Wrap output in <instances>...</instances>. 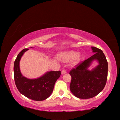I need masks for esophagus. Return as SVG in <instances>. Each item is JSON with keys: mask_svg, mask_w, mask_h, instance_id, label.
Returning a JSON list of instances; mask_svg holds the SVG:
<instances>
[{"mask_svg": "<svg viewBox=\"0 0 120 120\" xmlns=\"http://www.w3.org/2000/svg\"><path fill=\"white\" fill-rule=\"evenodd\" d=\"M67 72V71L65 70V69H64V70H63L62 71H61V74L62 75H64V74H66V73Z\"/></svg>", "mask_w": 120, "mask_h": 120, "instance_id": "esophagus-1", "label": "esophagus"}]
</instances>
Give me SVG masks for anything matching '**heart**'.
I'll return each instance as SVG.
<instances>
[{
	"label": "heart",
	"instance_id": "1",
	"mask_svg": "<svg viewBox=\"0 0 120 120\" xmlns=\"http://www.w3.org/2000/svg\"><path fill=\"white\" fill-rule=\"evenodd\" d=\"M60 59L64 62H69L73 59V64H78L81 59L79 53L75 51H67L62 52L59 56Z\"/></svg>",
	"mask_w": 120,
	"mask_h": 120
}]
</instances>
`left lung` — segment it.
<instances>
[{"label":"left lung","mask_w":120,"mask_h":120,"mask_svg":"<svg viewBox=\"0 0 120 120\" xmlns=\"http://www.w3.org/2000/svg\"><path fill=\"white\" fill-rule=\"evenodd\" d=\"M94 54L80 62L70 71L71 76L70 89L79 98H90L98 95L106 85L108 64L104 53L99 49L91 47ZM97 60L99 65L92 70L88 68L93 60Z\"/></svg>","instance_id":"1"}]
</instances>
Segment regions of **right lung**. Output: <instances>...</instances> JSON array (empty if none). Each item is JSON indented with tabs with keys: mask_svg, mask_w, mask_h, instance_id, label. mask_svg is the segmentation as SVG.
Masks as SVG:
<instances>
[{
	"mask_svg": "<svg viewBox=\"0 0 120 120\" xmlns=\"http://www.w3.org/2000/svg\"><path fill=\"white\" fill-rule=\"evenodd\" d=\"M28 49H24L19 53L14 62V80L19 92L32 100L41 101L52 94L54 84L61 75L60 71H49L36 79H28L21 74L19 61L22 56Z\"/></svg>",
	"mask_w": 120,
	"mask_h": 120,
	"instance_id": "right-lung-1",
	"label": "right lung"
}]
</instances>
